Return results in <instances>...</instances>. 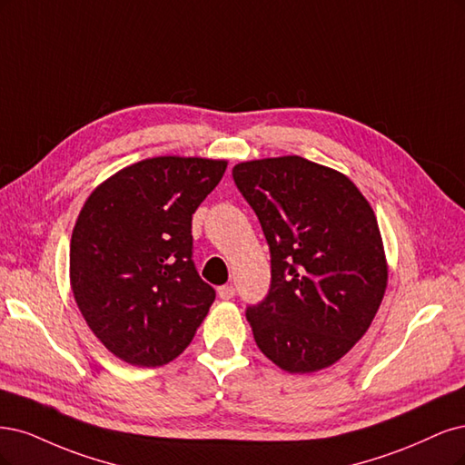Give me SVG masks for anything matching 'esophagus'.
<instances>
[{
  "instance_id": "obj_1",
  "label": "esophagus",
  "mask_w": 465,
  "mask_h": 465,
  "mask_svg": "<svg viewBox=\"0 0 465 465\" xmlns=\"http://www.w3.org/2000/svg\"><path fill=\"white\" fill-rule=\"evenodd\" d=\"M218 295H220V299H223V302H230V299L235 295V288L232 286V283H228V286L218 288Z\"/></svg>"
}]
</instances>
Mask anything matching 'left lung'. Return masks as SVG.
<instances>
[{"instance_id":"obj_1","label":"left lung","mask_w":465,"mask_h":465,"mask_svg":"<svg viewBox=\"0 0 465 465\" xmlns=\"http://www.w3.org/2000/svg\"><path fill=\"white\" fill-rule=\"evenodd\" d=\"M233 179L271 245V292L247 311L254 341L293 374L334 365L365 336L388 286L369 201L346 173L295 154L239 162Z\"/></svg>"}]
</instances>
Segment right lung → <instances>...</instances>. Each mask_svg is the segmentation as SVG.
Instances as JSON below:
<instances>
[{
	"label": "right lung",
	"mask_w": 465,
	"mask_h": 465,
	"mask_svg": "<svg viewBox=\"0 0 465 465\" xmlns=\"http://www.w3.org/2000/svg\"><path fill=\"white\" fill-rule=\"evenodd\" d=\"M228 160L154 156L115 172L74 222L69 282L83 319L134 367L182 355L214 302L191 261V220Z\"/></svg>",
	"instance_id": "add662e5"
}]
</instances>
